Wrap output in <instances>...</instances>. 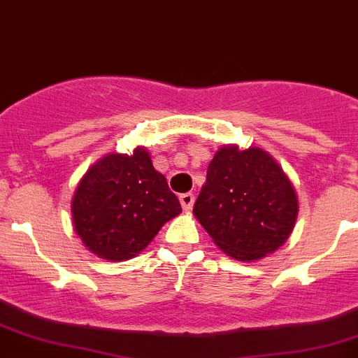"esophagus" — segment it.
<instances>
[{
  "instance_id": "1",
  "label": "esophagus",
  "mask_w": 358,
  "mask_h": 358,
  "mask_svg": "<svg viewBox=\"0 0 358 358\" xmlns=\"http://www.w3.org/2000/svg\"><path fill=\"white\" fill-rule=\"evenodd\" d=\"M180 205H182L184 210H191L194 205V194L193 193H182L179 196Z\"/></svg>"
}]
</instances>
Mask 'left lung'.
Returning <instances> with one entry per match:
<instances>
[{"instance_id":"obj_1","label":"left lung","mask_w":358,"mask_h":358,"mask_svg":"<svg viewBox=\"0 0 358 358\" xmlns=\"http://www.w3.org/2000/svg\"><path fill=\"white\" fill-rule=\"evenodd\" d=\"M193 213L224 253L252 262L285 245L296 222L298 196L267 152L227 145L213 155Z\"/></svg>"}]
</instances>
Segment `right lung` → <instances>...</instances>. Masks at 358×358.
<instances>
[{
  "label": "right lung",
  "mask_w": 358,
  "mask_h": 358,
  "mask_svg": "<svg viewBox=\"0 0 358 358\" xmlns=\"http://www.w3.org/2000/svg\"><path fill=\"white\" fill-rule=\"evenodd\" d=\"M182 212L146 148L110 153L91 165L72 198L77 236L99 259L120 262L141 253L167 220Z\"/></svg>",
  "instance_id": "add662e5"
}]
</instances>
